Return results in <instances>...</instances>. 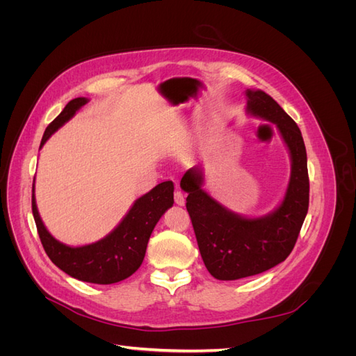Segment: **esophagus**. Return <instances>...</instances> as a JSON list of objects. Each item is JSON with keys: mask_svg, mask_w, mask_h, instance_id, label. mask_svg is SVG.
Returning a JSON list of instances; mask_svg holds the SVG:
<instances>
[{"mask_svg": "<svg viewBox=\"0 0 356 356\" xmlns=\"http://www.w3.org/2000/svg\"><path fill=\"white\" fill-rule=\"evenodd\" d=\"M175 203L178 204V207H184L186 204V195L181 190L175 191Z\"/></svg>", "mask_w": 356, "mask_h": 356, "instance_id": "obj_1", "label": "esophagus"}]
</instances>
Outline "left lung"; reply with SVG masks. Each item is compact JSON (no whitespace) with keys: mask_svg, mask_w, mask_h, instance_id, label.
Wrapping results in <instances>:
<instances>
[{"mask_svg":"<svg viewBox=\"0 0 356 356\" xmlns=\"http://www.w3.org/2000/svg\"><path fill=\"white\" fill-rule=\"evenodd\" d=\"M246 114L276 126L288 149L291 174L284 199L260 217L225 208L203 188L202 166L190 168L181 179L199 251L208 272L220 281H236L263 273L285 261L293 251L309 208L307 154L303 136L270 95L246 89Z\"/></svg>","mask_w":356,"mask_h":356,"instance_id":"obj_1","label":"left lung"}]
</instances>
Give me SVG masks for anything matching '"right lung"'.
<instances>
[{"label":"right lung","mask_w":356,"mask_h":356,"mask_svg":"<svg viewBox=\"0 0 356 356\" xmlns=\"http://www.w3.org/2000/svg\"><path fill=\"white\" fill-rule=\"evenodd\" d=\"M88 102V98L70 101L62 113L47 126L40 148ZM172 204L174 182H160L134 202L122 221L105 238L88 245L71 246L51 236L42 222L35 202V181L32 184V213L41 243L51 263L74 279L98 285L120 282L138 270L144 261L149 236L161 215L172 208Z\"/></svg>","instance_id":"1"}]
</instances>
